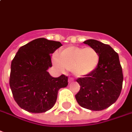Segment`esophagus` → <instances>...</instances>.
Returning a JSON list of instances; mask_svg holds the SVG:
<instances>
[{"instance_id":"1","label":"esophagus","mask_w":132,"mask_h":132,"mask_svg":"<svg viewBox=\"0 0 132 132\" xmlns=\"http://www.w3.org/2000/svg\"><path fill=\"white\" fill-rule=\"evenodd\" d=\"M73 81V79H71V78H69V83L70 84V83H71V82Z\"/></svg>"}]
</instances>
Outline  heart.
I'll return each instance as SVG.
<instances>
[{"instance_id": "b5f03b06", "label": "heart", "mask_w": 132, "mask_h": 132, "mask_svg": "<svg viewBox=\"0 0 132 132\" xmlns=\"http://www.w3.org/2000/svg\"><path fill=\"white\" fill-rule=\"evenodd\" d=\"M99 54L93 47H66L53 57V64L61 71L71 70L76 77L92 74L99 63Z\"/></svg>"}]
</instances>
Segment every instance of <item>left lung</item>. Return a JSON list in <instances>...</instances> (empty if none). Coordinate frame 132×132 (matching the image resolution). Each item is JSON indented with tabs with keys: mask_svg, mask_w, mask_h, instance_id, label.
Instances as JSON below:
<instances>
[{
	"mask_svg": "<svg viewBox=\"0 0 132 132\" xmlns=\"http://www.w3.org/2000/svg\"><path fill=\"white\" fill-rule=\"evenodd\" d=\"M94 48L99 54V63L92 74L79 78L81 88L75 97L83 108L101 111L117 100L121 92L123 73L119 55L109 45L94 39L84 42Z\"/></svg>",
	"mask_w": 132,
	"mask_h": 132,
	"instance_id": "8db88e82",
	"label": "left lung"
}]
</instances>
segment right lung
<instances>
[{
    "instance_id": "right-lung-1",
    "label": "right lung",
    "mask_w": 132,
    "mask_h": 132,
    "mask_svg": "<svg viewBox=\"0 0 132 132\" xmlns=\"http://www.w3.org/2000/svg\"><path fill=\"white\" fill-rule=\"evenodd\" d=\"M62 46L59 41L40 38L21 46L11 62L10 87L15 101L23 109L43 113L53 107L58 92L68 85V77H52L51 55Z\"/></svg>"
}]
</instances>
